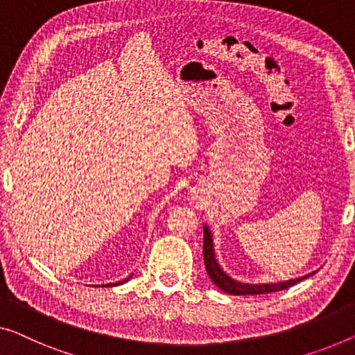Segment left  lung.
<instances>
[{"instance_id": "left-lung-1", "label": "left lung", "mask_w": 355, "mask_h": 355, "mask_svg": "<svg viewBox=\"0 0 355 355\" xmlns=\"http://www.w3.org/2000/svg\"><path fill=\"white\" fill-rule=\"evenodd\" d=\"M204 261H205V269H207V274L211 279V282H214L220 290H223V292L231 293V295H263V293L279 292V290L292 287V285L301 282L303 279L315 274L314 271L311 274H306L303 277L284 280V282H271V284H245V282H241V280L232 279L230 274H226L223 271V268L220 266V263L216 261L214 237H211V231L207 225H204Z\"/></svg>"}]
</instances>
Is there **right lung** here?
Segmentation results:
<instances>
[{"label":"right lung","instance_id":"right-lung-1","mask_svg":"<svg viewBox=\"0 0 355 355\" xmlns=\"http://www.w3.org/2000/svg\"><path fill=\"white\" fill-rule=\"evenodd\" d=\"M132 277V274L127 279H124V280H119V282H113V284H107V287H116V285H121V284H125L127 280H129Z\"/></svg>","mask_w":355,"mask_h":355}]
</instances>
